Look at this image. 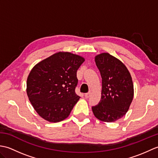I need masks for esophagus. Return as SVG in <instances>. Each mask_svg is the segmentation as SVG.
Segmentation results:
<instances>
[{"mask_svg": "<svg viewBox=\"0 0 158 158\" xmlns=\"http://www.w3.org/2000/svg\"><path fill=\"white\" fill-rule=\"evenodd\" d=\"M90 94H91V92L86 93V94H85V97L86 98H88L89 97V96H90Z\"/></svg>", "mask_w": 158, "mask_h": 158, "instance_id": "esophagus-1", "label": "esophagus"}]
</instances>
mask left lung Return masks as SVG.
I'll use <instances>...</instances> for the list:
<instances>
[{"instance_id": "1", "label": "left lung", "mask_w": 158, "mask_h": 158, "mask_svg": "<svg viewBox=\"0 0 158 158\" xmlns=\"http://www.w3.org/2000/svg\"><path fill=\"white\" fill-rule=\"evenodd\" d=\"M95 62L102 77V95L92 107L93 113L102 122H115L126 115L132 101V77L126 66L108 53L96 56Z\"/></svg>"}]
</instances>
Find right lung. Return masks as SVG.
Instances as JSON below:
<instances>
[{"instance_id":"1","label":"right lung","mask_w":158,"mask_h":158,"mask_svg":"<svg viewBox=\"0 0 158 158\" xmlns=\"http://www.w3.org/2000/svg\"><path fill=\"white\" fill-rule=\"evenodd\" d=\"M85 59L69 52H58L42 60L27 79V95L42 118L58 122L69 117L80 98L75 92L77 70Z\"/></svg>"}]
</instances>
